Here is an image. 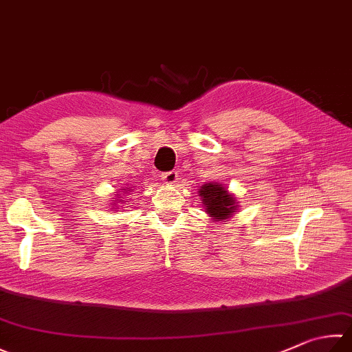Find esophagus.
I'll return each instance as SVG.
<instances>
[{
  "label": "esophagus",
  "instance_id": "obj_1",
  "mask_svg": "<svg viewBox=\"0 0 352 352\" xmlns=\"http://www.w3.org/2000/svg\"><path fill=\"white\" fill-rule=\"evenodd\" d=\"M162 181L167 185H173L177 181V173L176 171H168V173L162 175Z\"/></svg>",
  "mask_w": 352,
  "mask_h": 352
}]
</instances>
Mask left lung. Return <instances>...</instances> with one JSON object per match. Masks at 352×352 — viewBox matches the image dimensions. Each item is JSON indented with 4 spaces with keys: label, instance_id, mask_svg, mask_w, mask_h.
I'll list each match as a JSON object with an SVG mask.
<instances>
[{
    "label": "left lung",
    "instance_id": "8db88e82",
    "mask_svg": "<svg viewBox=\"0 0 352 352\" xmlns=\"http://www.w3.org/2000/svg\"><path fill=\"white\" fill-rule=\"evenodd\" d=\"M199 196L202 199L205 213L216 222H227L230 217L236 214L239 202L228 188H225L221 182H207L199 190Z\"/></svg>",
    "mask_w": 352,
    "mask_h": 352
}]
</instances>
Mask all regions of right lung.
Returning <instances> with one entry per match:
<instances>
[{
  "instance_id": "obj_1",
  "label": "right lung",
  "mask_w": 352,
  "mask_h": 352,
  "mask_svg": "<svg viewBox=\"0 0 352 352\" xmlns=\"http://www.w3.org/2000/svg\"><path fill=\"white\" fill-rule=\"evenodd\" d=\"M130 190H131V187H130V188H124V187H121V191H119V195H115V201L111 202V210H115V211H116V208H118V204H125V201H122V199H121V195H122V193H129Z\"/></svg>"
}]
</instances>
